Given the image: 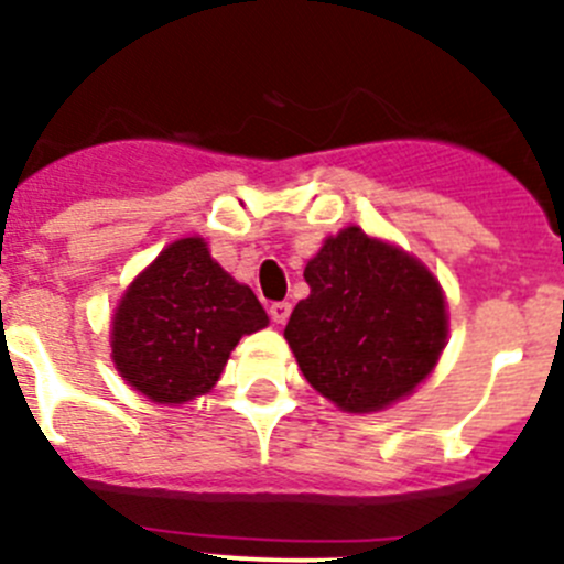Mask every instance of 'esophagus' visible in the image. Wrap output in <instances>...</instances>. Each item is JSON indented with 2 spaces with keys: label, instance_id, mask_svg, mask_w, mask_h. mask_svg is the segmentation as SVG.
Wrapping results in <instances>:
<instances>
[{
  "label": "esophagus",
  "instance_id": "34e87169",
  "mask_svg": "<svg viewBox=\"0 0 564 564\" xmlns=\"http://www.w3.org/2000/svg\"><path fill=\"white\" fill-rule=\"evenodd\" d=\"M268 313H271V318L276 325H285L288 316H291V302H271Z\"/></svg>",
  "mask_w": 564,
  "mask_h": 564
}]
</instances>
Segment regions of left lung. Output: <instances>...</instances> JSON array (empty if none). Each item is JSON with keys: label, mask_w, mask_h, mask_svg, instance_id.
<instances>
[{"label": "left lung", "mask_w": 564, "mask_h": 564, "mask_svg": "<svg viewBox=\"0 0 564 564\" xmlns=\"http://www.w3.org/2000/svg\"><path fill=\"white\" fill-rule=\"evenodd\" d=\"M311 296L285 338L299 367L347 412H376L430 376L446 341L435 276L401 248L344 228L307 262Z\"/></svg>", "instance_id": "left-lung-1"}]
</instances>
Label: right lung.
Listing matches in <instances>:
<instances>
[{
  "label": "right lung",
  "mask_w": 564,
  "mask_h": 564,
  "mask_svg": "<svg viewBox=\"0 0 564 564\" xmlns=\"http://www.w3.org/2000/svg\"><path fill=\"white\" fill-rule=\"evenodd\" d=\"M268 325L259 299L208 253L200 237L177 239L134 279L112 322V358L123 381L158 403L203 395L228 352Z\"/></svg>",
  "instance_id": "right-lung-1"
}]
</instances>
